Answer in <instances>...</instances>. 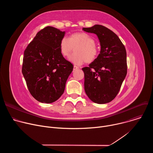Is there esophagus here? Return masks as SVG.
I'll return each mask as SVG.
<instances>
[{
  "mask_svg": "<svg viewBox=\"0 0 153 153\" xmlns=\"http://www.w3.org/2000/svg\"><path fill=\"white\" fill-rule=\"evenodd\" d=\"M78 69H79V68L77 67V66H76V65H74V67H73V70L75 71V70H78Z\"/></svg>",
  "mask_w": 153,
  "mask_h": 153,
  "instance_id": "34e87169",
  "label": "esophagus"
}]
</instances>
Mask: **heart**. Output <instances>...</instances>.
<instances>
[{"label": "heart", "instance_id": "1", "mask_svg": "<svg viewBox=\"0 0 153 153\" xmlns=\"http://www.w3.org/2000/svg\"><path fill=\"white\" fill-rule=\"evenodd\" d=\"M95 39L90 34L84 32L74 33L68 37H63L59 43V50L63 57H68L73 48L75 54L69 57V60L74 64L80 65L85 62L88 63L93 62L99 54L98 47L96 45Z\"/></svg>", "mask_w": 153, "mask_h": 153}]
</instances>
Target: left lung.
Returning a JSON list of instances; mask_svg holds the SVG:
<instances>
[{"mask_svg":"<svg viewBox=\"0 0 153 153\" xmlns=\"http://www.w3.org/2000/svg\"><path fill=\"white\" fill-rule=\"evenodd\" d=\"M96 34L100 44L97 59L84 67L85 91L89 99L98 104L112 101L118 94L127 73L126 52L119 37L111 30L100 25L83 28Z\"/></svg>","mask_w":153,"mask_h":153,"instance_id":"1","label":"left lung"}]
</instances>
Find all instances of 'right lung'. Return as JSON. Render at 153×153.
Segmentation results:
<instances>
[{
    "mask_svg": "<svg viewBox=\"0 0 153 153\" xmlns=\"http://www.w3.org/2000/svg\"><path fill=\"white\" fill-rule=\"evenodd\" d=\"M65 31L47 27L39 31L24 51L22 72L32 96L51 103L63 94L73 65L60 54L59 43Z\"/></svg>",
    "mask_w": 153,
    "mask_h": 153,
    "instance_id": "1",
    "label": "right lung"
}]
</instances>
